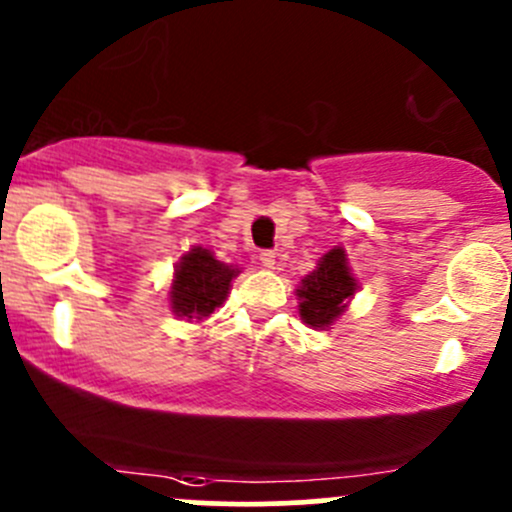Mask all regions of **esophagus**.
Segmentation results:
<instances>
[{"mask_svg":"<svg viewBox=\"0 0 512 512\" xmlns=\"http://www.w3.org/2000/svg\"><path fill=\"white\" fill-rule=\"evenodd\" d=\"M260 265L267 267V270H272V267H275V252H272V250H262L260 252Z\"/></svg>","mask_w":512,"mask_h":512,"instance_id":"34e87169","label":"esophagus"}]
</instances>
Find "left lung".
Here are the masks:
<instances>
[{
	"label": "left lung",
	"mask_w": 512,
	"mask_h": 512,
	"mask_svg": "<svg viewBox=\"0 0 512 512\" xmlns=\"http://www.w3.org/2000/svg\"><path fill=\"white\" fill-rule=\"evenodd\" d=\"M356 289V280L349 275L344 250L334 247L319 260V267L302 280L299 294V314L312 327H329L347 307V299Z\"/></svg>",
	"instance_id": "8db88e82"
}]
</instances>
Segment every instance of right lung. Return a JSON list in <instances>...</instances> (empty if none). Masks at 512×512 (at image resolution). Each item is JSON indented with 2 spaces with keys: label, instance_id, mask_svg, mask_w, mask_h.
I'll use <instances>...</instances> for the list:
<instances>
[{
  "label": "right lung",
  "instance_id": "right-lung-1",
  "mask_svg": "<svg viewBox=\"0 0 512 512\" xmlns=\"http://www.w3.org/2000/svg\"><path fill=\"white\" fill-rule=\"evenodd\" d=\"M235 275L237 270L215 260L213 252L193 247L175 270L173 287H170L173 312L185 319L210 317L215 307L225 302L227 289Z\"/></svg>",
  "mask_w": 512,
  "mask_h": 512
}]
</instances>
